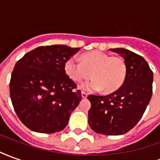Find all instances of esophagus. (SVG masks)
I'll use <instances>...</instances> for the list:
<instances>
[{"instance_id":"34e87169","label":"esophagus","mask_w":160,"mask_h":160,"mask_svg":"<svg viewBox=\"0 0 160 160\" xmlns=\"http://www.w3.org/2000/svg\"><path fill=\"white\" fill-rule=\"evenodd\" d=\"M81 97L83 98H87V92H81Z\"/></svg>"}]
</instances>
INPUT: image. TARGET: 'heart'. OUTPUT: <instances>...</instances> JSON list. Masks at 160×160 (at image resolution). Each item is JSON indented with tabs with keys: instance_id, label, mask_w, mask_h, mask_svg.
Instances as JSON below:
<instances>
[{
	"instance_id": "obj_1",
	"label": "heart",
	"mask_w": 160,
	"mask_h": 160,
	"mask_svg": "<svg viewBox=\"0 0 160 160\" xmlns=\"http://www.w3.org/2000/svg\"><path fill=\"white\" fill-rule=\"evenodd\" d=\"M83 62L73 56L65 62V71L71 80L80 82L85 79H94L81 84L80 87L85 91H101L113 92L123 84L127 67L123 59L99 50H94L84 54Z\"/></svg>"
}]
</instances>
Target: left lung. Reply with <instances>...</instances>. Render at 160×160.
I'll use <instances>...</instances> for the list:
<instances>
[{
    "label": "left lung",
    "instance_id": "8db88e82",
    "mask_svg": "<svg viewBox=\"0 0 160 160\" xmlns=\"http://www.w3.org/2000/svg\"><path fill=\"white\" fill-rule=\"evenodd\" d=\"M121 55L127 67L122 86L106 96L91 94L88 122L96 133L106 135L126 134L138 123L152 94L153 73L142 56L122 48L110 49Z\"/></svg>",
    "mask_w": 160,
    "mask_h": 160
}]
</instances>
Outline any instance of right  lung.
<instances>
[{
    "label": "right lung",
    "instance_id": "1",
    "mask_svg": "<svg viewBox=\"0 0 160 160\" xmlns=\"http://www.w3.org/2000/svg\"><path fill=\"white\" fill-rule=\"evenodd\" d=\"M79 50L61 44L40 46L15 64L10 98L19 120L31 130L51 134L68 125L82 98L66 73L65 62Z\"/></svg>",
    "mask_w": 160,
    "mask_h": 160
}]
</instances>
